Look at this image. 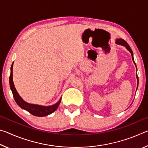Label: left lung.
Returning <instances> with one entry per match:
<instances>
[{
	"mask_svg": "<svg viewBox=\"0 0 148 148\" xmlns=\"http://www.w3.org/2000/svg\"><path fill=\"white\" fill-rule=\"evenodd\" d=\"M116 44H118V45H121V46H123L125 47V48H126L128 51L131 53V56H132V61H133L134 62V64H135V66H136V63L134 62V57H133V52H132V49L131 48V47L129 46V45L126 42H125L124 40H123L121 38H117L116 39ZM136 71H137V68H136ZM136 78H137V81H138V83H137V88H138V77L137 76V73H136ZM137 88H136V90H137Z\"/></svg>",
	"mask_w": 148,
	"mask_h": 148,
	"instance_id": "obj_1",
	"label": "left lung"
}]
</instances>
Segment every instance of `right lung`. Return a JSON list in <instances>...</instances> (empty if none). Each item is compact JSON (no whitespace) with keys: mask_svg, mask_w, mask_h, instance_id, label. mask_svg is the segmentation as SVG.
Returning <instances> with one entry per match:
<instances>
[{"mask_svg":"<svg viewBox=\"0 0 148 148\" xmlns=\"http://www.w3.org/2000/svg\"><path fill=\"white\" fill-rule=\"evenodd\" d=\"M13 64L14 62L12 63L10 69V86L11 91L13 94V97L15 99V101L16 103L18 104V106L21 108L26 111L29 112L30 114H31L35 116L38 117H44L46 116L47 115H49L54 112L59 107L60 102L61 101V97L60 98L58 102H57L56 104L51 106H41V105L38 104H34L28 103L24 101V100L20 97L18 92H17V90L15 87L14 82H13Z\"/></svg>","mask_w":148,"mask_h":148,"instance_id":"add662e5","label":"right lung"}]
</instances>
